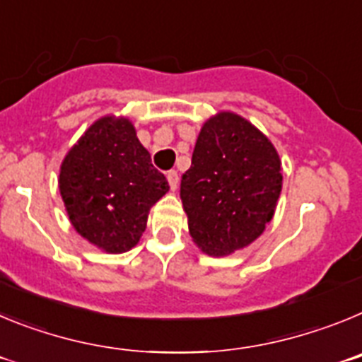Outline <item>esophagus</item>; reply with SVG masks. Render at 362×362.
I'll use <instances>...</instances> for the list:
<instances>
[{
	"label": "esophagus",
	"instance_id": "obj_1",
	"mask_svg": "<svg viewBox=\"0 0 362 362\" xmlns=\"http://www.w3.org/2000/svg\"><path fill=\"white\" fill-rule=\"evenodd\" d=\"M166 179H168V185H170L172 190H175L179 185V174L175 170H170L168 174H166Z\"/></svg>",
	"mask_w": 362,
	"mask_h": 362
}]
</instances>
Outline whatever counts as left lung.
<instances>
[{"instance_id":"8db88e82","label":"left lung","mask_w":362,"mask_h":362,"mask_svg":"<svg viewBox=\"0 0 362 362\" xmlns=\"http://www.w3.org/2000/svg\"><path fill=\"white\" fill-rule=\"evenodd\" d=\"M283 188L276 146L257 127L223 110L204 121L181 177L188 232L203 254L243 250L264 232Z\"/></svg>"}]
</instances>
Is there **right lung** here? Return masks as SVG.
<instances>
[{
    "label": "right lung",
    "instance_id": "obj_1",
    "mask_svg": "<svg viewBox=\"0 0 362 362\" xmlns=\"http://www.w3.org/2000/svg\"><path fill=\"white\" fill-rule=\"evenodd\" d=\"M57 183L74 230L107 254L134 248L150 209L170 190L124 116L94 121L66 152Z\"/></svg>",
    "mask_w": 362,
    "mask_h": 362
}]
</instances>
